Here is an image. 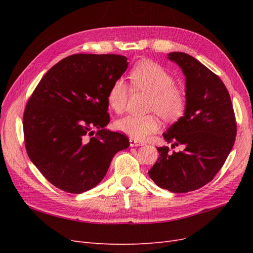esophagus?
<instances>
[{
    "instance_id": "esophagus-1",
    "label": "esophagus",
    "mask_w": 253,
    "mask_h": 253,
    "mask_svg": "<svg viewBox=\"0 0 253 253\" xmlns=\"http://www.w3.org/2000/svg\"><path fill=\"white\" fill-rule=\"evenodd\" d=\"M139 145H143V142L136 140L134 138H129V147H139Z\"/></svg>"
}]
</instances>
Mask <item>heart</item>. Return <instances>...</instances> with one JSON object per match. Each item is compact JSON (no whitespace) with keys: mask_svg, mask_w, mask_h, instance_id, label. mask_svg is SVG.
Wrapping results in <instances>:
<instances>
[{"mask_svg":"<svg viewBox=\"0 0 253 253\" xmlns=\"http://www.w3.org/2000/svg\"><path fill=\"white\" fill-rule=\"evenodd\" d=\"M132 85L151 95L148 111L156 112L168 121L180 118L186 110L187 100L183 91L175 86L173 76L153 61L143 60L137 63L129 74ZM128 96L126 82L118 79L112 83L106 95V101L114 112H124ZM115 127L129 135L132 138L144 139L160 127V120L156 114L126 115L116 120Z\"/></svg>","mask_w":253,"mask_h":253,"instance_id":"heart-1","label":"heart"}]
</instances>
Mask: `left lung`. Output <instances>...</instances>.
<instances>
[{"label": "left lung", "mask_w": 253, "mask_h": 253, "mask_svg": "<svg viewBox=\"0 0 253 253\" xmlns=\"http://www.w3.org/2000/svg\"><path fill=\"white\" fill-rule=\"evenodd\" d=\"M168 59L185 75L187 105L164 138L182 151L157 148L159 157L149 176L160 188L186 193L211 181L223 167L235 141L236 122L230 95L218 76L185 52H170Z\"/></svg>", "instance_id": "obj_1"}]
</instances>
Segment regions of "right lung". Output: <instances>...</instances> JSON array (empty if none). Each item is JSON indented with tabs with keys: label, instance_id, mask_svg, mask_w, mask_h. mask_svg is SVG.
I'll return each mask as SVG.
<instances>
[{
	"label": "right lung",
	"instance_id": "right-lung-1",
	"mask_svg": "<svg viewBox=\"0 0 253 253\" xmlns=\"http://www.w3.org/2000/svg\"><path fill=\"white\" fill-rule=\"evenodd\" d=\"M119 55L78 53L44 75L23 116L27 154L53 186L68 193L96 187L114 155L128 148L126 136L111 132L106 95L127 68ZM94 128L98 129L94 137Z\"/></svg>",
	"mask_w": 253,
	"mask_h": 253
}]
</instances>
